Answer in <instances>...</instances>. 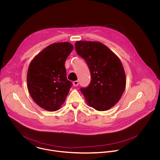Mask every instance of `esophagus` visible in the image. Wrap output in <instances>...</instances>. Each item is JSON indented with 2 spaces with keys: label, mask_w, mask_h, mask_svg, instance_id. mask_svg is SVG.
Wrapping results in <instances>:
<instances>
[{
  "label": "esophagus",
  "mask_w": 160,
  "mask_h": 160,
  "mask_svg": "<svg viewBox=\"0 0 160 160\" xmlns=\"http://www.w3.org/2000/svg\"><path fill=\"white\" fill-rule=\"evenodd\" d=\"M72 84H73V86H78V84H79V82H78V81H75L73 82Z\"/></svg>",
  "instance_id": "34e87169"
}]
</instances>
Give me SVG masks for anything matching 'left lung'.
<instances>
[{"mask_svg": "<svg viewBox=\"0 0 160 160\" xmlns=\"http://www.w3.org/2000/svg\"><path fill=\"white\" fill-rule=\"evenodd\" d=\"M75 48L91 72L90 84L81 88L88 105L97 111L110 109L118 102L126 88V74L121 62L100 42L77 41Z\"/></svg>", "mask_w": 160, "mask_h": 160, "instance_id": "8db88e82", "label": "left lung"}]
</instances>
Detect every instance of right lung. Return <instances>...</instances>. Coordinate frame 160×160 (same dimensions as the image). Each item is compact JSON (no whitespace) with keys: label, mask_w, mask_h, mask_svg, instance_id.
I'll return each mask as SVG.
<instances>
[{"label":"right lung","mask_w":160,"mask_h":160,"mask_svg":"<svg viewBox=\"0 0 160 160\" xmlns=\"http://www.w3.org/2000/svg\"><path fill=\"white\" fill-rule=\"evenodd\" d=\"M73 49L68 42L53 43L31 62L27 86L35 103L43 109L55 112L65 102L72 86L67 79L65 61Z\"/></svg>","instance_id":"right-lung-1"}]
</instances>
